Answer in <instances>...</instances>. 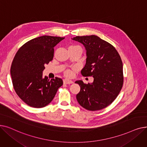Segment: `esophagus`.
I'll list each match as a JSON object with an SVG mask.
<instances>
[{
  "label": "esophagus",
  "instance_id": "obj_1",
  "mask_svg": "<svg viewBox=\"0 0 147 147\" xmlns=\"http://www.w3.org/2000/svg\"><path fill=\"white\" fill-rule=\"evenodd\" d=\"M63 82L64 84H71L73 83V81L71 80H69L68 79H65L63 80Z\"/></svg>",
  "mask_w": 147,
  "mask_h": 147
}]
</instances>
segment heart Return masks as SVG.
<instances>
[{"label": "heart", "mask_w": 147, "mask_h": 147, "mask_svg": "<svg viewBox=\"0 0 147 147\" xmlns=\"http://www.w3.org/2000/svg\"><path fill=\"white\" fill-rule=\"evenodd\" d=\"M65 75L66 76H70L71 75V71H70V70H66L65 71Z\"/></svg>", "instance_id": "heart-1"}]
</instances>
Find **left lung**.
<instances>
[{
    "label": "left lung",
    "mask_w": 147,
    "mask_h": 147,
    "mask_svg": "<svg viewBox=\"0 0 147 147\" xmlns=\"http://www.w3.org/2000/svg\"><path fill=\"white\" fill-rule=\"evenodd\" d=\"M86 51V61L82 76H93L94 82L85 84L78 80L80 90L76 95L79 104L89 111L102 110L117 98L123 84V63L120 56L110 43L95 35L76 36Z\"/></svg>",
    "instance_id": "8db88e82"
}]
</instances>
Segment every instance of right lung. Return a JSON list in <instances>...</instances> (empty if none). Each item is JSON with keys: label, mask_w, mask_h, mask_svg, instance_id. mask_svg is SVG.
Instances as JSON below:
<instances>
[{"label": "right lung", "mask_w": 147, "mask_h": 147, "mask_svg": "<svg viewBox=\"0 0 147 147\" xmlns=\"http://www.w3.org/2000/svg\"><path fill=\"white\" fill-rule=\"evenodd\" d=\"M64 37L43 36L22 45L11 67L13 86L18 96L28 105L42 108L48 105L63 84L58 78L43 77L45 65L53 57L54 47Z\"/></svg>", "instance_id": "add662e5"}]
</instances>
